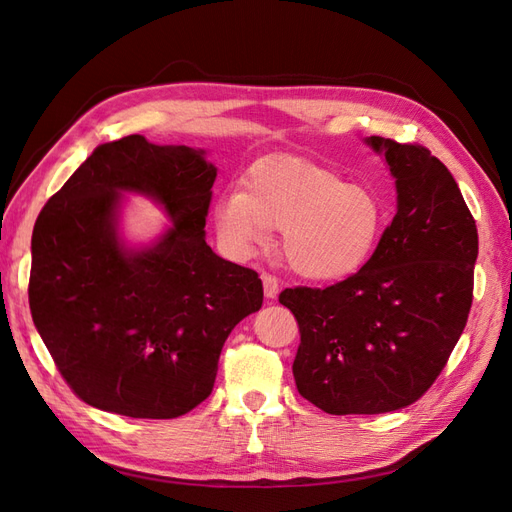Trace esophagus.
<instances>
[{
  "mask_svg": "<svg viewBox=\"0 0 512 512\" xmlns=\"http://www.w3.org/2000/svg\"><path fill=\"white\" fill-rule=\"evenodd\" d=\"M262 286H265L267 299H275L277 292H280V282H277V277H273L269 273H262Z\"/></svg>",
  "mask_w": 512,
  "mask_h": 512,
  "instance_id": "esophagus-1",
  "label": "esophagus"
}]
</instances>
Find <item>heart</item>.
I'll return each instance as SVG.
<instances>
[{
    "instance_id": "b5f03b06",
    "label": "heart",
    "mask_w": 512,
    "mask_h": 512,
    "mask_svg": "<svg viewBox=\"0 0 512 512\" xmlns=\"http://www.w3.org/2000/svg\"><path fill=\"white\" fill-rule=\"evenodd\" d=\"M220 239L237 256L269 243L284 228V256L305 280L333 282L359 271L386 226V205L365 185L344 183L333 170L294 156L252 164L245 190L213 205Z\"/></svg>"
}]
</instances>
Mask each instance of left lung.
I'll use <instances>...</instances> for the list:
<instances>
[{
  "instance_id": "obj_1",
  "label": "left lung",
  "mask_w": 512,
  "mask_h": 512,
  "mask_svg": "<svg viewBox=\"0 0 512 512\" xmlns=\"http://www.w3.org/2000/svg\"><path fill=\"white\" fill-rule=\"evenodd\" d=\"M395 179L397 213L376 252L327 288H286L299 322L292 374L329 414H382L421 397L472 307L478 232L448 168L421 145L367 136Z\"/></svg>"
}]
</instances>
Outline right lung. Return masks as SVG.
<instances>
[{
  "label": "right lung",
  "instance_id": "right-lung-1",
  "mask_svg": "<svg viewBox=\"0 0 512 512\" xmlns=\"http://www.w3.org/2000/svg\"><path fill=\"white\" fill-rule=\"evenodd\" d=\"M215 177L205 149L132 134L100 145L40 211L29 309L85 404L177 418L211 395L226 337L262 305L258 273L205 241ZM130 193L171 222L149 244L122 235Z\"/></svg>",
  "mask_w": 512,
  "mask_h": 512
}]
</instances>
